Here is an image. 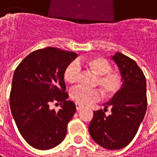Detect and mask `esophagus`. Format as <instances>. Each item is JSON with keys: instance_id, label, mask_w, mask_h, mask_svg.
<instances>
[{"instance_id": "34e87169", "label": "esophagus", "mask_w": 157, "mask_h": 157, "mask_svg": "<svg viewBox=\"0 0 157 157\" xmlns=\"http://www.w3.org/2000/svg\"><path fill=\"white\" fill-rule=\"evenodd\" d=\"M75 106H76V109L77 110H79L80 109H82V108H83V107H82L81 105H79L78 103H75Z\"/></svg>"}]
</instances>
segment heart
Listing matches in <instances>:
<instances>
[{
	"label": "heart",
	"mask_w": 157,
	"mask_h": 157,
	"mask_svg": "<svg viewBox=\"0 0 157 157\" xmlns=\"http://www.w3.org/2000/svg\"><path fill=\"white\" fill-rule=\"evenodd\" d=\"M80 64L88 67L91 71L99 75L97 84L101 86L105 95L111 96L121 90L122 86L121 75L111 71V63L101 56L83 57L78 59V61H71L66 67L63 72V77L67 83L73 85L78 82L81 72ZM70 97L76 103L87 105L92 101L100 100L101 94L99 90L86 89L82 86H77L71 90Z\"/></svg>",
	"instance_id": "1"
}]
</instances>
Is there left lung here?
<instances>
[{"label":"left lung","mask_w":157,"mask_h":157,"mask_svg":"<svg viewBox=\"0 0 157 157\" xmlns=\"http://www.w3.org/2000/svg\"><path fill=\"white\" fill-rule=\"evenodd\" d=\"M122 77V86L102 109L94 112L89 132L107 150H120L133 139L147 109L146 78L136 61L121 53L112 56ZM108 107L111 113L106 116Z\"/></svg>","instance_id":"1"}]
</instances>
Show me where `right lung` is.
<instances>
[{"label":"right lung","instance_id":"add662e5","mask_svg":"<svg viewBox=\"0 0 157 157\" xmlns=\"http://www.w3.org/2000/svg\"><path fill=\"white\" fill-rule=\"evenodd\" d=\"M77 56L73 52L48 47L31 52L15 69L11 112L21 136L33 148L49 150L64 140L76 107L67 100L63 72ZM53 101L60 103L58 112L50 109Z\"/></svg>","mask_w":157,"mask_h":157}]
</instances>
